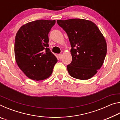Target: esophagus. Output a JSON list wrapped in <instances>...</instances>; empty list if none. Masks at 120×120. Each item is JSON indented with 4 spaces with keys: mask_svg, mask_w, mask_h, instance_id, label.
Segmentation results:
<instances>
[{
    "mask_svg": "<svg viewBox=\"0 0 120 120\" xmlns=\"http://www.w3.org/2000/svg\"><path fill=\"white\" fill-rule=\"evenodd\" d=\"M58 56H59V59H62V54H58Z\"/></svg>",
    "mask_w": 120,
    "mask_h": 120,
    "instance_id": "obj_1",
    "label": "esophagus"
}]
</instances>
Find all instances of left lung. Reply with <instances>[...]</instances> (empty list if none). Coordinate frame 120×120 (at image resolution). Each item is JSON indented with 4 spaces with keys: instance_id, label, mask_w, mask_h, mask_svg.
I'll return each instance as SVG.
<instances>
[{
    "instance_id": "obj_1",
    "label": "left lung",
    "mask_w": 120,
    "mask_h": 120,
    "mask_svg": "<svg viewBox=\"0 0 120 120\" xmlns=\"http://www.w3.org/2000/svg\"><path fill=\"white\" fill-rule=\"evenodd\" d=\"M68 36L72 61L67 66L72 77L87 80L101 68L107 52L104 36L93 22L75 19L57 20Z\"/></svg>"
}]
</instances>
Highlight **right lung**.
Listing matches in <instances>:
<instances>
[{
  "mask_svg": "<svg viewBox=\"0 0 120 120\" xmlns=\"http://www.w3.org/2000/svg\"><path fill=\"white\" fill-rule=\"evenodd\" d=\"M55 23V20H36L22 26L16 33V61L31 79L39 81L49 78L58 61L48 48V34Z\"/></svg>",
  "mask_w": 120,
  "mask_h": 120,
  "instance_id": "obj_1",
  "label": "right lung"
}]
</instances>
